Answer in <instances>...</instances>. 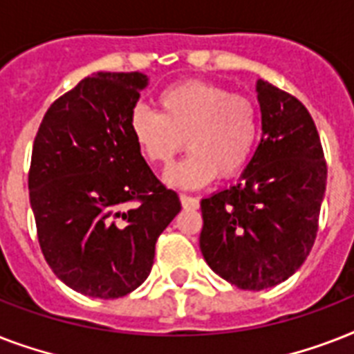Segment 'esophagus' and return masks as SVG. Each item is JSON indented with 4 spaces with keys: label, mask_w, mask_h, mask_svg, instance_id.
<instances>
[{
    "label": "esophagus",
    "mask_w": 354,
    "mask_h": 354,
    "mask_svg": "<svg viewBox=\"0 0 354 354\" xmlns=\"http://www.w3.org/2000/svg\"><path fill=\"white\" fill-rule=\"evenodd\" d=\"M180 202L185 209H196L200 205L198 198H194V196H189V194H180Z\"/></svg>",
    "instance_id": "1"
}]
</instances>
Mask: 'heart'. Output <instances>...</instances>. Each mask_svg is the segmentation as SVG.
<instances>
[{"instance_id":"heart-1","label":"heart","mask_w":354,"mask_h":354,"mask_svg":"<svg viewBox=\"0 0 354 354\" xmlns=\"http://www.w3.org/2000/svg\"><path fill=\"white\" fill-rule=\"evenodd\" d=\"M160 113L138 104L130 132L152 165L169 167L183 149L191 152L167 174L180 187H200L216 174L232 178L250 163L261 136L257 106L221 84L185 80L158 95Z\"/></svg>"}]
</instances>
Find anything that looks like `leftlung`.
Wrapping results in <instances>:
<instances>
[{
	"label": "left lung",
	"mask_w": 354,
	"mask_h": 354,
	"mask_svg": "<svg viewBox=\"0 0 354 354\" xmlns=\"http://www.w3.org/2000/svg\"><path fill=\"white\" fill-rule=\"evenodd\" d=\"M263 136L239 183L200 202V250L209 268L242 290L286 281L313 250L327 163L301 101L259 80Z\"/></svg>",
	"instance_id": "8db88e82"
}]
</instances>
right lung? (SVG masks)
Segmentation results:
<instances>
[{
    "label": "right lung",
    "mask_w": 354,
    "mask_h": 354,
    "mask_svg": "<svg viewBox=\"0 0 354 354\" xmlns=\"http://www.w3.org/2000/svg\"><path fill=\"white\" fill-rule=\"evenodd\" d=\"M145 86L138 71L86 77L53 102L36 132L29 200L38 242L58 279L84 296L136 290L158 236L182 209L130 132Z\"/></svg>",
    "instance_id": "1"
}]
</instances>
